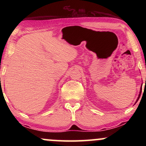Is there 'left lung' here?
Returning a JSON list of instances; mask_svg holds the SVG:
<instances>
[{
    "mask_svg": "<svg viewBox=\"0 0 146 146\" xmlns=\"http://www.w3.org/2000/svg\"><path fill=\"white\" fill-rule=\"evenodd\" d=\"M141 90H142V85H141V89H140V92H139V96H138V98H137V101H136V102L138 101L139 100V98H140V96H141Z\"/></svg>",
    "mask_w": 146,
    "mask_h": 146,
    "instance_id": "8db88e82",
    "label": "left lung"
}]
</instances>
